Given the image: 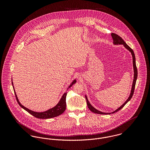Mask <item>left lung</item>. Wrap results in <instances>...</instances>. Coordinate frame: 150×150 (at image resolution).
Wrapping results in <instances>:
<instances>
[{
  "label": "left lung",
  "mask_w": 150,
  "mask_h": 150,
  "mask_svg": "<svg viewBox=\"0 0 150 150\" xmlns=\"http://www.w3.org/2000/svg\"><path fill=\"white\" fill-rule=\"evenodd\" d=\"M111 36L112 38L113 39V43L114 44H123L124 46L128 49L129 51L131 52L132 55V58H133V68H134V79H133V84H132V90H131V92H130V95L128 98V99L127 100V101L121 106L119 107L118 109H117L115 111H114V112H112L111 113H114L118 111H119L120 110H121L122 108L131 99V98L133 96V93H134V88H135V85H136V80H137V67L136 65V59H135V55L134 54V52L133 51V50L129 46L128 44H127V43L124 42V40L122 39L121 37H120V36H118V35H117L116 33H111ZM86 103H87V106L89 108V109L92 111L94 113H96V114H110L111 113H106V112H101L98 110H96V108H95L94 107H93L90 103L89 102L86 96Z\"/></svg>",
  "instance_id": "left-lung-1"
}]
</instances>
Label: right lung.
I'll list each match as a JSON object with an SVG mask.
<instances>
[{
  "instance_id": "obj_1",
  "label": "right lung",
  "mask_w": 150,
  "mask_h": 150,
  "mask_svg": "<svg viewBox=\"0 0 150 150\" xmlns=\"http://www.w3.org/2000/svg\"><path fill=\"white\" fill-rule=\"evenodd\" d=\"M76 83V80H74L71 84L69 86L67 89L70 88L71 86H73L74 83ZM12 85L13 86V83L12 82ZM14 89V93L16 95V98L17 99V101L18 102V103L19 104V105L21 107L23 108L24 110H25L26 111H28L29 114H30L31 115H32L33 116L35 117L36 118H40V119H47V118H54L55 117H57L61 114H62L66 110V95H67V92L64 93V94L63 95V96H62L60 101L59 102V103L53 108L45 111L44 112H35V111H33L25 107H24L23 106H22L21 104L20 103V102H19L18 98L17 96V95L16 93L14 88L13 87Z\"/></svg>"
}]
</instances>
